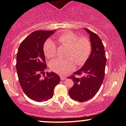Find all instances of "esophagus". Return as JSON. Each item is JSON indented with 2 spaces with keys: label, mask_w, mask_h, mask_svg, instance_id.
Returning a JSON list of instances; mask_svg holds the SVG:
<instances>
[{
  "label": "esophagus",
  "mask_w": 126,
  "mask_h": 126,
  "mask_svg": "<svg viewBox=\"0 0 126 126\" xmlns=\"http://www.w3.org/2000/svg\"><path fill=\"white\" fill-rule=\"evenodd\" d=\"M60 79L62 80H64L66 79V77H64V76H60Z\"/></svg>",
  "instance_id": "esophagus-1"
}]
</instances>
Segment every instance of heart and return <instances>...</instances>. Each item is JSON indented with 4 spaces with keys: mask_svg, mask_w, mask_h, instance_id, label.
I'll list each match as a JSON object with an SVG mask.
<instances>
[{
    "mask_svg": "<svg viewBox=\"0 0 126 126\" xmlns=\"http://www.w3.org/2000/svg\"><path fill=\"white\" fill-rule=\"evenodd\" d=\"M58 41L69 47L67 57L69 58L62 60L55 58L50 61V69L60 74H66L74 69L76 63L78 66L84 64L91 54V45L88 39L80 38L71 32H64L58 36ZM57 46L51 39H48L43 46L44 55L47 58L55 55Z\"/></svg>",
    "mask_w": 126,
    "mask_h": 126,
    "instance_id": "1",
    "label": "heart"
}]
</instances>
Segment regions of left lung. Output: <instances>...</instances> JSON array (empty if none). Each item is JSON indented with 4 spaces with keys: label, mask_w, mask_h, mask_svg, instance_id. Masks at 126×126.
Instances as JSON below:
<instances>
[{
    "label": "left lung",
    "mask_w": 126,
    "mask_h": 126,
    "mask_svg": "<svg viewBox=\"0 0 126 126\" xmlns=\"http://www.w3.org/2000/svg\"><path fill=\"white\" fill-rule=\"evenodd\" d=\"M85 29L90 35L91 52L83 66L69 77L74 85L68 93L71 98L79 102H84L95 96L101 88L105 76L106 64L104 46L97 35ZM79 75H82L80 78Z\"/></svg>",
    "instance_id": "1"
}]
</instances>
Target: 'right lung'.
Here are the masks:
<instances>
[{
	"label": "right lung",
	"instance_id": "1",
	"mask_svg": "<svg viewBox=\"0 0 126 126\" xmlns=\"http://www.w3.org/2000/svg\"><path fill=\"white\" fill-rule=\"evenodd\" d=\"M54 32H33L21 43L17 53L16 67L21 87L29 98L37 102L52 98L55 87L60 82L57 74L44 73L47 65L43 46Z\"/></svg>",
	"mask_w": 126,
	"mask_h": 126
}]
</instances>
